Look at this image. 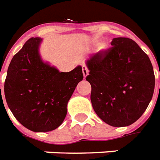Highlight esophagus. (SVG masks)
Masks as SVG:
<instances>
[{
    "label": "esophagus",
    "mask_w": 160,
    "mask_h": 160,
    "mask_svg": "<svg viewBox=\"0 0 160 160\" xmlns=\"http://www.w3.org/2000/svg\"><path fill=\"white\" fill-rule=\"evenodd\" d=\"M82 71H83V76H84V78L85 79V77L89 75V70L85 64H83L82 65Z\"/></svg>",
    "instance_id": "34e87169"
}]
</instances>
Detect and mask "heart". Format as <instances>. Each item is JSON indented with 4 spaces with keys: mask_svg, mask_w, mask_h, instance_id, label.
<instances>
[{
    "mask_svg": "<svg viewBox=\"0 0 160 160\" xmlns=\"http://www.w3.org/2000/svg\"><path fill=\"white\" fill-rule=\"evenodd\" d=\"M96 42H97V40H96ZM107 48H108V45L106 42H102V43H100L99 47H98V50L101 53H104L105 51L107 50Z\"/></svg>",
    "mask_w": 160,
    "mask_h": 160,
    "instance_id": "obj_1",
    "label": "heart"
}]
</instances>
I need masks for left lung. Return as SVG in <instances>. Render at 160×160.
<instances>
[{
    "label": "left lung",
    "mask_w": 160,
    "mask_h": 160,
    "mask_svg": "<svg viewBox=\"0 0 160 160\" xmlns=\"http://www.w3.org/2000/svg\"><path fill=\"white\" fill-rule=\"evenodd\" d=\"M104 53L90 57L86 80L91 85L94 111L112 127H127L143 114L155 85L153 65L137 42L115 38Z\"/></svg>",
    "instance_id": "8db88e82"
}]
</instances>
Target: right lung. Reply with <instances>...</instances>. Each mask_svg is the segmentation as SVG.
<instances>
[{
  "label": "right lung",
  "instance_id": "right-lung-1",
  "mask_svg": "<svg viewBox=\"0 0 160 160\" xmlns=\"http://www.w3.org/2000/svg\"><path fill=\"white\" fill-rule=\"evenodd\" d=\"M42 39L32 38L13 56L7 69L4 92L16 119L32 132H49L60 126L67 104L78 83L82 67L59 72L44 62L39 53Z\"/></svg>",
  "mask_w": 160,
  "mask_h": 160
}]
</instances>
